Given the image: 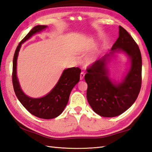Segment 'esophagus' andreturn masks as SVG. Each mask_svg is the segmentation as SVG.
Returning a JSON list of instances; mask_svg holds the SVG:
<instances>
[{
  "label": "esophagus",
  "mask_w": 152,
  "mask_h": 152,
  "mask_svg": "<svg viewBox=\"0 0 152 152\" xmlns=\"http://www.w3.org/2000/svg\"><path fill=\"white\" fill-rule=\"evenodd\" d=\"M84 76H85V73L82 72L80 74V80H83L84 78Z\"/></svg>",
  "instance_id": "1"
}]
</instances>
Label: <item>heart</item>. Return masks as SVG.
Segmentation results:
<instances>
[{
  "label": "heart",
  "mask_w": 152,
  "mask_h": 152,
  "mask_svg": "<svg viewBox=\"0 0 152 152\" xmlns=\"http://www.w3.org/2000/svg\"><path fill=\"white\" fill-rule=\"evenodd\" d=\"M88 51L87 49H84L83 50V52H87ZM94 61V58H93V57H91V58H89L87 59V62L89 63V64H91V63H93Z\"/></svg>",
  "instance_id": "heart-1"
}]
</instances>
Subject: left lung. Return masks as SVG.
Wrapping results in <instances>:
<instances>
[{"label":"left lung","instance_id":"8db88e82","mask_svg":"<svg viewBox=\"0 0 152 152\" xmlns=\"http://www.w3.org/2000/svg\"><path fill=\"white\" fill-rule=\"evenodd\" d=\"M128 56L130 69L121 82L109 77L107 64L116 53ZM87 98L93 110L104 117H114L128 109L138 97L142 80V58L138 45L124 28L119 26V36L111 52L87 69Z\"/></svg>","mask_w":152,"mask_h":152}]
</instances>
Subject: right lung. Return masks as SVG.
Here are the masks:
<instances>
[{
	"label": "right lung",
	"instance_id": "right-lung-1",
	"mask_svg": "<svg viewBox=\"0 0 152 152\" xmlns=\"http://www.w3.org/2000/svg\"><path fill=\"white\" fill-rule=\"evenodd\" d=\"M48 26L37 25L31 29L17 46L13 60L12 82L13 89L18 100L31 115L38 118L51 119L62 113L66 104L72 89L80 80L81 70L78 67L65 69L53 89L45 96L41 98H31L27 96L21 89L17 76V62L22 44L34 35L41 32Z\"/></svg>",
	"mask_w": 152,
	"mask_h": 152
}]
</instances>
